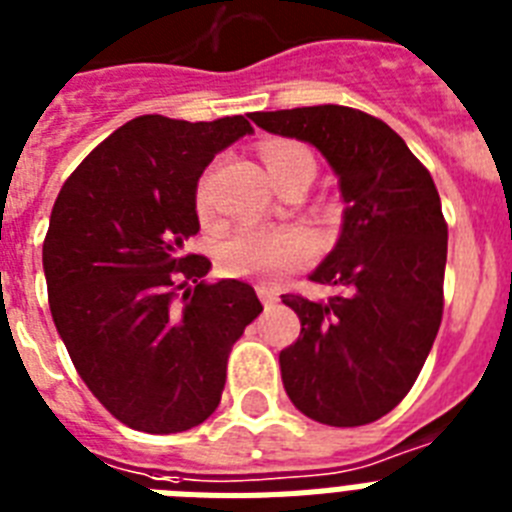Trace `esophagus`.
<instances>
[{
    "label": "esophagus",
    "mask_w": 512,
    "mask_h": 512,
    "mask_svg": "<svg viewBox=\"0 0 512 512\" xmlns=\"http://www.w3.org/2000/svg\"><path fill=\"white\" fill-rule=\"evenodd\" d=\"M257 294H260V299H263L265 309L276 307V302H278V294H276V291L268 289V286H257Z\"/></svg>",
    "instance_id": "esophagus-1"
}]
</instances>
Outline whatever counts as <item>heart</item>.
<instances>
[{
	"label": "heart",
	"mask_w": 512,
	"mask_h": 512,
	"mask_svg": "<svg viewBox=\"0 0 512 512\" xmlns=\"http://www.w3.org/2000/svg\"><path fill=\"white\" fill-rule=\"evenodd\" d=\"M263 161L273 182H278L296 163L312 161L304 148L294 143H273L263 150ZM205 190L197 192V205L205 208ZM315 252L312 236L302 229H263L242 226L229 234L218 247V265L229 276L278 281L291 270L302 268Z\"/></svg>",
	"instance_id": "heart-1"
}]
</instances>
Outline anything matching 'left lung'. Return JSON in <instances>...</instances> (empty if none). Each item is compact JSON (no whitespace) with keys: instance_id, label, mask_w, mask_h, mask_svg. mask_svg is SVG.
Segmentation results:
<instances>
[{"instance_id":"1","label":"left lung","mask_w":512,"mask_h":512,"mask_svg":"<svg viewBox=\"0 0 512 512\" xmlns=\"http://www.w3.org/2000/svg\"><path fill=\"white\" fill-rule=\"evenodd\" d=\"M249 119L315 145L346 203L336 249L309 276L338 294H283L302 320L281 351L283 388L320 424L377 422L406 398L442 322L448 223L435 182L398 132L359 109L325 103Z\"/></svg>"}]
</instances>
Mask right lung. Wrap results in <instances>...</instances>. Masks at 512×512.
<instances>
[{
  "label": "right lung",
  "instance_id": "right-lung-1",
  "mask_svg": "<svg viewBox=\"0 0 512 512\" xmlns=\"http://www.w3.org/2000/svg\"><path fill=\"white\" fill-rule=\"evenodd\" d=\"M247 132L244 117H137L90 150L51 210L54 325L90 393L137 432L203 424L221 403L231 346L263 312L249 283H208V257L187 252L200 231L197 179Z\"/></svg>",
  "mask_w": 512,
  "mask_h": 512
}]
</instances>
